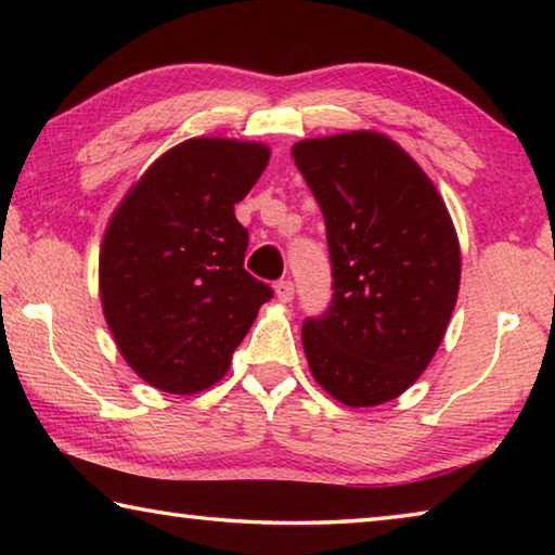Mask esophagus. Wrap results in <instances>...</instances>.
I'll return each mask as SVG.
<instances>
[{
    "label": "esophagus",
    "mask_w": 555,
    "mask_h": 555,
    "mask_svg": "<svg viewBox=\"0 0 555 555\" xmlns=\"http://www.w3.org/2000/svg\"><path fill=\"white\" fill-rule=\"evenodd\" d=\"M274 291H276V298L281 300V304H291V300H294V281H288V279L276 281Z\"/></svg>",
    "instance_id": "1"
}]
</instances>
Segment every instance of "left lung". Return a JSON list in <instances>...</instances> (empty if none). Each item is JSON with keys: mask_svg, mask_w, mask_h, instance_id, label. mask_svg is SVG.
I'll use <instances>...</instances> for the list:
<instances>
[{"mask_svg": "<svg viewBox=\"0 0 555 555\" xmlns=\"http://www.w3.org/2000/svg\"><path fill=\"white\" fill-rule=\"evenodd\" d=\"M291 154L325 218L335 291L304 321L308 367L345 406H377L443 340L460 288L453 220L421 166L377 131L306 139Z\"/></svg>", "mask_w": 555, "mask_h": 555, "instance_id": "8db88e82", "label": "left lung"}]
</instances>
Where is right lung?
Here are the masks:
<instances>
[{
	"mask_svg": "<svg viewBox=\"0 0 555 555\" xmlns=\"http://www.w3.org/2000/svg\"><path fill=\"white\" fill-rule=\"evenodd\" d=\"M269 149L201 137L149 166L112 215L100 249L102 311L121 357L168 393L212 387L230 370L271 286L244 269L234 218Z\"/></svg>",
	"mask_w": 555,
	"mask_h": 555,
	"instance_id": "obj_1",
	"label": "right lung"
}]
</instances>
